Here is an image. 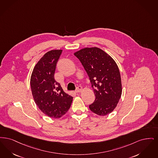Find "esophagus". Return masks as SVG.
Masks as SVG:
<instances>
[{
    "mask_svg": "<svg viewBox=\"0 0 158 158\" xmlns=\"http://www.w3.org/2000/svg\"><path fill=\"white\" fill-rule=\"evenodd\" d=\"M82 90V88L81 86H78L76 89V93H80Z\"/></svg>",
    "mask_w": 158,
    "mask_h": 158,
    "instance_id": "1",
    "label": "esophagus"
}]
</instances>
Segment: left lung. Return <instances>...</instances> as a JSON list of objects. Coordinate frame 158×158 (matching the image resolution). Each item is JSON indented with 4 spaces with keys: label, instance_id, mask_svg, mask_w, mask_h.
Masks as SVG:
<instances>
[{
    "label": "left lung",
    "instance_id": "1",
    "mask_svg": "<svg viewBox=\"0 0 158 158\" xmlns=\"http://www.w3.org/2000/svg\"><path fill=\"white\" fill-rule=\"evenodd\" d=\"M89 77L96 97L89 105L91 111L106 116L116 108L122 95L120 71L116 62L102 49L83 48L74 53Z\"/></svg>",
    "mask_w": 158,
    "mask_h": 158
}]
</instances>
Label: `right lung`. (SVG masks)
Returning a JSON list of instances; mask_svg holds the SVG:
<instances>
[{"label":"right lung","mask_w":158,"mask_h":158,"mask_svg":"<svg viewBox=\"0 0 158 158\" xmlns=\"http://www.w3.org/2000/svg\"><path fill=\"white\" fill-rule=\"evenodd\" d=\"M62 50H51L35 66L31 77V87L35 102L45 115L57 118L71 107L73 97L65 93L54 78L56 65Z\"/></svg>","instance_id":"1"}]
</instances>
